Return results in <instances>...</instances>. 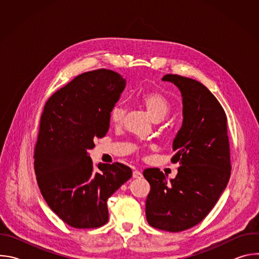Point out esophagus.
Wrapping results in <instances>:
<instances>
[{
  "instance_id": "esophagus-1",
  "label": "esophagus",
  "mask_w": 259,
  "mask_h": 259,
  "mask_svg": "<svg viewBox=\"0 0 259 259\" xmlns=\"http://www.w3.org/2000/svg\"><path fill=\"white\" fill-rule=\"evenodd\" d=\"M132 176H133V178H141V177H142V174H141L140 171L134 170L133 173H132Z\"/></svg>"
}]
</instances>
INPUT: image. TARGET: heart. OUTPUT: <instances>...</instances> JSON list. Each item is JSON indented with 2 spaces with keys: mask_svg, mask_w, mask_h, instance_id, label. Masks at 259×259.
<instances>
[{
  "mask_svg": "<svg viewBox=\"0 0 259 259\" xmlns=\"http://www.w3.org/2000/svg\"><path fill=\"white\" fill-rule=\"evenodd\" d=\"M140 101L145 107L147 114L152 120L157 118H164L170 110L171 104L169 100L161 93L151 92L141 95ZM124 116L123 105L119 102L116 103L109 110V120L113 124L118 125L122 122Z\"/></svg>",
  "mask_w": 259,
  "mask_h": 259,
  "instance_id": "heart-1",
  "label": "heart"
}]
</instances>
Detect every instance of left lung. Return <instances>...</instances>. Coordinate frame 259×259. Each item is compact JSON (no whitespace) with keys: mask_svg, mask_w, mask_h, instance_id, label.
I'll use <instances>...</instances> for the list:
<instances>
[{"mask_svg":"<svg viewBox=\"0 0 259 259\" xmlns=\"http://www.w3.org/2000/svg\"><path fill=\"white\" fill-rule=\"evenodd\" d=\"M162 81L174 84L182 97L183 119L171 159L180 167L169 181L158 168L143 171L151 186L145 214L156 229L181 232L201 223L228 186L232 169L228 122L223 106L199 81L171 73Z\"/></svg>","mask_w":259,"mask_h":259,"instance_id":"8db88e82","label":"left lung"}]
</instances>
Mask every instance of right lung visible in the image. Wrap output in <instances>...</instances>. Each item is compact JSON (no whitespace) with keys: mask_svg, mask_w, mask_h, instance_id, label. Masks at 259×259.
Masks as SVG:
<instances>
[{"mask_svg":"<svg viewBox=\"0 0 259 259\" xmlns=\"http://www.w3.org/2000/svg\"><path fill=\"white\" fill-rule=\"evenodd\" d=\"M126 80L110 69L88 71L51 96L44 106L34 150V172L50 209L68 226L93 229L108 220L107 200L132 176L121 163L92 164L94 138L109 129V110Z\"/></svg>","mask_w":259,"mask_h":259,"instance_id":"add662e5","label":"right lung"}]
</instances>
